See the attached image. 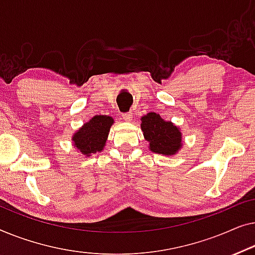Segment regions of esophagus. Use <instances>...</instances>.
<instances>
[{"mask_svg":"<svg viewBox=\"0 0 255 255\" xmlns=\"http://www.w3.org/2000/svg\"><path fill=\"white\" fill-rule=\"evenodd\" d=\"M132 118V113L131 112H127V113H123V120L124 121H130Z\"/></svg>","mask_w":255,"mask_h":255,"instance_id":"34e87169","label":"esophagus"}]
</instances>
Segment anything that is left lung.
I'll use <instances>...</instances> for the list:
<instances>
[{
  "instance_id": "obj_1",
  "label": "left lung",
  "mask_w": 255,
  "mask_h": 255,
  "mask_svg": "<svg viewBox=\"0 0 255 255\" xmlns=\"http://www.w3.org/2000/svg\"><path fill=\"white\" fill-rule=\"evenodd\" d=\"M141 129L149 142V149L159 155L172 156L182 146L180 128L171 121H165L157 113H148L141 118Z\"/></svg>"
}]
</instances>
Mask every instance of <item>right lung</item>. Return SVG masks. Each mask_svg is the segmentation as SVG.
<instances>
[{
	"instance_id": "right-lung-1",
	"label": "right lung",
	"mask_w": 255,
	"mask_h": 255,
	"mask_svg": "<svg viewBox=\"0 0 255 255\" xmlns=\"http://www.w3.org/2000/svg\"><path fill=\"white\" fill-rule=\"evenodd\" d=\"M113 123V118L109 116L93 117L74 134L73 142L75 148L87 157L102 151Z\"/></svg>"
}]
</instances>
